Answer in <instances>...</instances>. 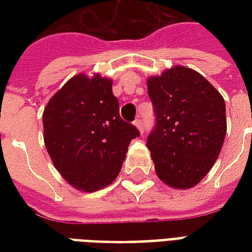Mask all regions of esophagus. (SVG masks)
I'll return each instance as SVG.
<instances>
[{
    "label": "esophagus",
    "instance_id": "34e87169",
    "mask_svg": "<svg viewBox=\"0 0 252 252\" xmlns=\"http://www.w3.org/2000/svg\"><path fill=\"white\" fill-rule=\"evenodd\" d=\"M133 126H136L137 129H139V131H140V132L144 131V126H143L142 119H136V120L133 121Z\"/></svg>",
    "mask_w": 252,
    "mask_h": 252
}]
</instances>
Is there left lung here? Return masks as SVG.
Instances as JSON below:
<instances>
[{
	"label": "left lung",
	"mask_w": 252,
	"mask_h": 252,
	"mask_svg": "<svg viewBox=\"0 0 252 252\" xmlns=\"http://www.w3.org/2000/svg\"><path fill=\"white\" fill-rule=\"evenodd\" d=\"M155 128L147 147L159 180L190 189L205 177L221 151L227 133L222 95L200 72L175 66L147 79Z\"/></svg>",
	"instance_id": "1"
}]
</instances>
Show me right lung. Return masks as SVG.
<instances>
[{
  "label": "right lung",
  "mask_w": 252,
  "mask_h": 252,
  "mask_svg": "<svg viewBox=\"0 0 252 252\" xmlns=\"http://www.w3.org/2000/svg\"><path fill=\"white\" fill-rule=\"evenodd\" d=\"M44 144L57 170L78 190L97 191L120 173L132 139L140 133L120 117L112 79L78 74L43 112Z\"/></svg>",
  "instance_id": "right-lung-1"
}]
</instances>
